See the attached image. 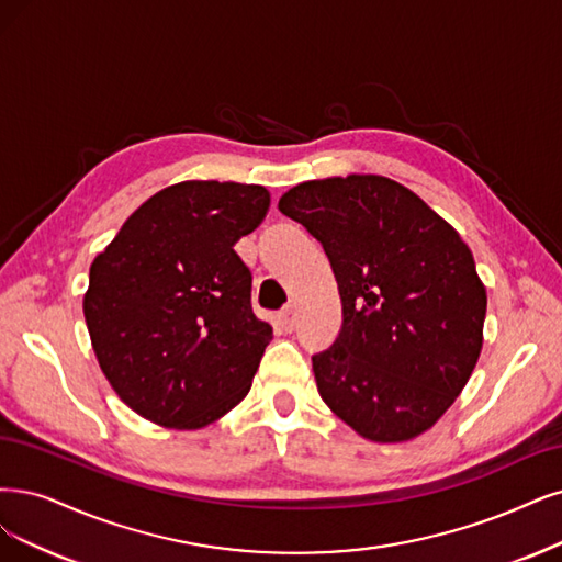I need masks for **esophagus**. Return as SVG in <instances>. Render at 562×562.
<instances>
[{
    "mask_svg": "<svg viewBox=\"0 0 562 562\" xmlns=\"http://www.w3.org/2000/svg\"><path fill=\"white\" fill-rule=\"evenodd\" d=\"M278 326L284 330V334H292V330L296 328V313H294V307L282 310V313L278 315Z\"/></svg>",
    "mask_w": 562,
    "mask_h": 562,
    "instance_id": "esophagus-1",
    "label": "esophagus"
}]
</instances>
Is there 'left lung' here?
I'll list each match as a JSON object with an SVG mask.
<instances>
[{
  "mask_svg": "<svg viewBox=\"0 0 562 562\" xmlns=\"http://www.w3.org/2000/svg\"><path fill=\"white\" fill-rule=\"evenodd\" d=\"M278 207L322 243L342 301L338 338L313 355L322 401L366 440L417 438L482 351L486 289L470 247L382 176L301 182Z\"/></svg>",
  "mask_w": 562,
  "mask_h": 562,
  "instance_id": "left-lung-1",
  "label": "left lung"
}]
</instances>
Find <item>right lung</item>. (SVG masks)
<instances>
[{
	"mask_svg": "<svg viewBox=\"0 0 562 562\" xmlns=\"http://www.w3.org/2000/svg\"><path fill=\"white\" fill-rule=\"evenodd\" d=\"M261 184L187 180L122 224L82 299L103 375L143 419L192 430L245 396L273 338L252 313L240 236L266 217Z\"/></svg>",
	"mask_w": 562,
	"mask_h": 562,
	"instance_id": "obj_1",
	"label": "right lung"
}]
</instances>
